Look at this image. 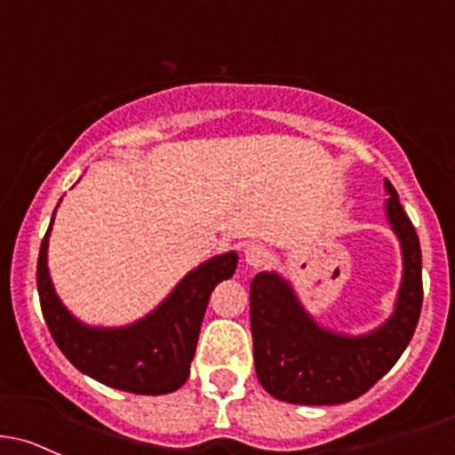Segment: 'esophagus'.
I'll return each instance as SVG.
<instances>
[{"label":"esophagus","mask_w":455,"mask_h":455,"mask_svg":"<svg viewBox=\"0 0 455 455\" xmlns=\"http://www.w3.org/2000/svg\"><path fill=\"white\" fill-rule=\"evenodd\" d=\"M243 259H246V264L251 267H261L270 261V252H267V248L261 246V243H251V246H246V251H243Z\"/></svg>","instance_id":"esophagus-1"}]
</instances>
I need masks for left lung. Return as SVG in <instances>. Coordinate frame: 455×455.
<instances>
[{"label":"left lung","instance_id":"8db88e82","mask_svg":"<svg viewBox=\"0 0 455 455\" xmlns=\"http://www.w3.org/2000/svg\"><path fill=\"white\" fill-rule=\"evenodd\" d=\"M386 218L401 243L403 276L395 312L364 336L320 327L288 279L259 272L251 283V331L259 384L275 399L336 405L371 390L395 366L417 329L423 305L420 243L399 194L386 180Z\"/></svg>","mask_w":455,"mask_h":455}]
</instances>
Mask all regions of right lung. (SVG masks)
Here are the masks:
<instances>
[{
  "label": "right lung",
  "instance_id": "1",
  "mask_svg": "<svg viewBox=\"0 0 455 455\" xmlns=\"http://www.w3.org/2000/svg\"><path fill=\"white\" fill-rule=\"evenodd\" d=\"M56 213V212H54ZM50 228L41 242L36 288L52 338L80 372L111 388L135 395H167L188 381L200 324L215 285L231 279L237 252H224L188 272L167 299L126 327H89L80 323L52 285L47 267Z\"/></svg>",
  "mask_w": 455,
  "mask_h": 455
}]
</instances>
